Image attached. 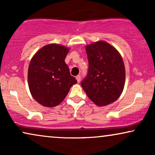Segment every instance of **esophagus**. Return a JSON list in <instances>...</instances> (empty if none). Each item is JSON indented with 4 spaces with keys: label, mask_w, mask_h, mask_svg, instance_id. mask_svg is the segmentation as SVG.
Listing matches in <instances>:
<instances>
[{
    "label": "esophagus",
    "mask_w": 155,
    "mask_h": 155,
    "mask_svg": "<svg viewBox=\"0 0 155 155\" xmlns=\"http://www.w3.org/2000/svg\"><path fill=\"white\" fill-rule=\"evenodd\" d=\"M76 80H77V81L78 82H80V80H81V76H80V75H78L76 76Z\"/></svg>",
    "instance_id": "1"
}]
</instances>
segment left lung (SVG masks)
Listing matches in <instances>:
<instances>
[{
  "instance_id": "8db88e82",
  "label": "left lung",
  "mask_w": 155,
  "mask_h": 155,
  "mask_svg": "<svg viewBox=\"0 0 155 155\" xmlns=\"http://www.w3.org/2000/svg\"><path fill=\"white\" fill-rule=\"evenodd\" d=\"M89 68L81 86L89 98L98 106L115 101L124 90L126 72L122 57L107 42L86 46Z\"/></svg>"
}]
</instances>
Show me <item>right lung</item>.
Segmentation results:
<instances>
[{
    "label": "right lung",
    "mask_w": 155,
    "mask_h": 155,
    "mask_svg": "<svg viewBox=\"0 0 155 155\" xmlns=\"http://www.w3.org/2000/svg\"><path fill=\"white\" fill-rule=\"evenodd\" d=\"M69 49L51 44L32 57L28 69V84L33 98L44 107H54L62 102L77 80L70 73L65 58Z\"/></svg>",
    "instance_id": "add662e5"
}]
</instances>
